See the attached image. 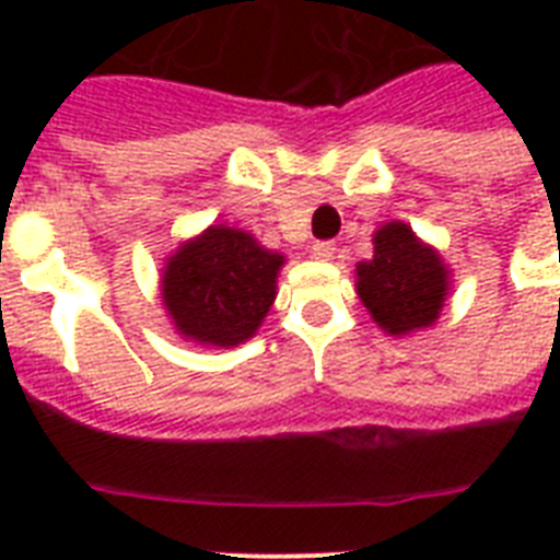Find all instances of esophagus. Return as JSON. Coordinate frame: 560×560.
<instances>
[{"mask_svg": "<svg viewBox=\"0 0 560 560\" xmlns=\"http://www.w3.org/2000/svg\"><path fill=\"white\" fill-rule=\"evenodd\" d=\"M334 255H337V244L334 241H319V244H314L316 261H331Z\"/></svg>", "mask_w": 560, "mask_h": 560, "instance_id": "esophagus-1", "label": "esophagus"}]
</instances>
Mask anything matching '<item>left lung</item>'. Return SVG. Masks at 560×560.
I'll list each match as a JSON object with an SVG mask.
<instances>
[{
  "label": "left lung",
  "mask_w": 560,
  "mask_h": 560,
  "mask_svg": "<svg viewBox=\"0 0 560 560\" xmlns=\"http://www.w3.org/2000/svg\"><path fill=\"white\" fill-rule=\"evenodd\" d=\"M374 255L360 261L358 296L377 328L407 337L439 319L451 293V267L404 220H389L372 235Z\"/></svg>",
  "instance_id": "1"
}]
</instances>
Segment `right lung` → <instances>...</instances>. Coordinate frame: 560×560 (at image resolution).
Here are the masks:
<instances>
[{"label":"right lung","mask_w":560,"mask_h":560,"mask_svg":"<svg viewBox=\"0 0 560 560\" xmlns=\"http://www.w3.org/2000/svg\"><path fill=\"white\" fill-rule=\"evenodd\" d=\"M284 255L235 226L202 229L165 258L160 299L183 340L232 349L261 328Z\"/></svg>","instance_id":"add662e5"}]
</instances>
